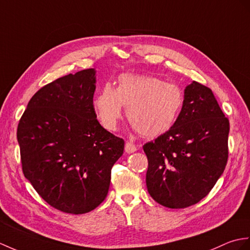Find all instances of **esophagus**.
Here are the masks:
<instances>
[{
	"mask_svg": "<svg viewBox=\"0 0 250 250\" xmlns=\"http://www.w3.org/2000/svg\"><path fill=\"white\" fill-rule=\"evenodd\" d=\"M136 146L133 143H130V142H126L125 143V151L126 153H133L136 151Z\"/></svg>",
	"mask_w": 250,
	"mask_h": 250,
	"instance_id": "1",
	"label": "esophagus"
}]
</instances>
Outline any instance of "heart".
I'll return each instance as SVG.
<instances>
[{
    "mask_svg": "<svg viewBox=\"0 0 250 250\" xmlns=\"http://www.w3.org/2000/svg\"><path fill=\"white\" fill-rule=\"evenodd\" d=\"M184 95L176 84L151 75L124 73L116 88L105 84L98 91L92 106L104 129L115 131L124 106L131 127L146 137H158L169 131L182 111Z\"/></svg>",
    "mask_w": 250,
    "mask_h": 250,
    "instance_id": "b5f03b06",
    "label": "heart"
}]
</instances>
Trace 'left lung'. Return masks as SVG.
Wrapping results in <instances>:
<instances>
[{"instance_id": "8db88e82", "label": "left lung", "mask_w": 250, "mask_h": 250, "mask_svg": "<svg viewBox=\"0 0 250 250\" xmlns=\"http://www.w3.org/2000/svg\"><path fill=\"white\" fill-rule=\"evenodd\" d=\"M229 120L208 87L193 81L171 129L144 145L146 184L158 204L182 208L210 193L228 160Z\"/></svg>"}]
</instances>
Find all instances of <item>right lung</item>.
Here are the masks:
<instances>
[{"label":"right lung","mask_w":250,"mask_h":250,"mask_svg":"<svg viewBox=\"0 0 250 250\" xmlns=\"http://www.w3.org/2000/svg\"><path fill=\"white\" fill-rule=\"evenodd\" d=\"M96 83L95 69H86L43 86L17 130L25 178L65 213L90 212L105 199L112 167L124 153V139L97 120Z\"/></svg>","instance_id":"obj_1"}]
</instances>
